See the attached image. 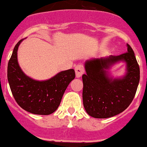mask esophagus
<instances>
[{"mask_svg":"<svg viewBox=\"0 0 147 147\" xmlns=\"http://www.w3.org/2000/svg\"><path fill=\"white\" fill-rule=\"evenodd\" d=\"M75 71H76V75L77 78L81 77L84 74V72H85V69H84L83 65H82V64L77 65L76 66V68H75Z\"/></svg>","mask_w":147,"mask_h":147,"instance_id":"obj_1","label":"esophagus"}]
</instances>
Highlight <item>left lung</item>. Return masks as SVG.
I'll list each match as a JSON object with an SVG mask.
<instances>
[{"mask_svg":"<svg viewBox=\"0 0 147 147\" xmlns=\"http://www.w3.org/2000/svg\"><path fill=\"white\" fill-rule=\"evenodd\" d=\"M121 61L126 62L127 74L123 78L113 79L108 75V69ZM85 69L82 99L84 108L89 116L109 118L130 105L140 82V67L129 45L127 44V52L119 55L86 61Z\"/></svg>","mask_w":147,"mask_h":147,"instance_id":"8db88e82","label":"left lung"}]
</instances>
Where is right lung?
<instances>
[{"instance_id": "add662e5", "label": "right lung", "mask_w": 147, "mask_h": 147, "mask_svg": "<svg viewBox=\"0 0 147 147\" xmlns=\"http://www.w3.org/2000/svg\"><path fill=\"white\" fill-rule=\"evenodd\" d=\"M23 40L17 43L7 65V80L12 95L17 103L27 112L36 115L53 113L60 105L65 89L76 77L75 71H62L45 81L27 76L18 62V49Z\"/></svg>"}]
</instances>
